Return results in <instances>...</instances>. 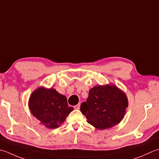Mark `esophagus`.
<instances>
[{
  "label": "esophagus",
  "mask_w": 159,
  "mask_h": 159,
  "mask_svg": "<svg viewBox=\"0 0 159 159\" xmlns=\"http://www.w3.org/2000/svg\"><path fill=\"white\" fill-rule=\"evenodd\" d=\"M80 103H79V104H77L76 105H75V106H74V109H76V110H79L80 109Z\"/></svg>",
  "instance_id": "34e87169"
}]
</instances>
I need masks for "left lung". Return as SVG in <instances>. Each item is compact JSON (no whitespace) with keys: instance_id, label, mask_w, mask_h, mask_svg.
Segmentation results:
<instances>
[{"instance_id":"obj_1","label":"left lung","mask_w":159,"mask_h":159,"mask_svg":"<svg viewBox=\"0 0 159 159\" xmlns=\"http://www.w3.org/2000/svg\"><path fill=\"white\" fill-rule=\"evenodd\" d=\"M127 107L128 99L125 93L114 84H107L89 90L86 102L80 105V111L88 123L102 130L119 124Z\"/></svg>"}]
</instances>
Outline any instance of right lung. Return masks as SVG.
<instances>
[{
    "label": "right lung",
    "mask_w": 159,
    "mask_h": 159,
    "mask_svg": "<svg viewBox=\"0 0 159 159\" xmlns=\"http://www.w3.org/2000/svg\"><path fill=\"white\" fill-rule=\"evenodd\" d=\"M28 106L31 113L47 128H57L73 111L68 107L66 96L54 88L39 87L30 95Z\"/></svg>",
    "instance_id": "right-lung-1"
}]
</instances>
